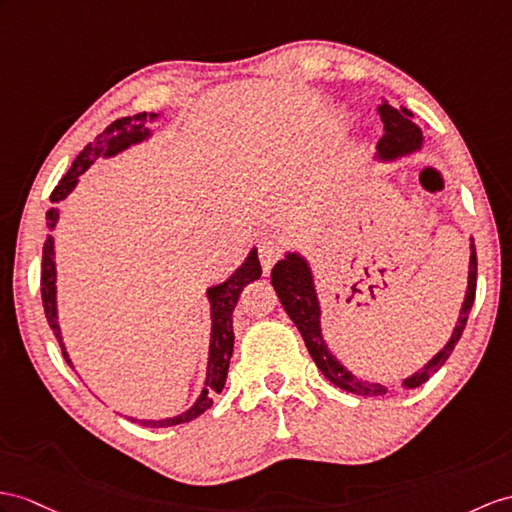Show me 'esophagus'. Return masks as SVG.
Wrapping results in <instances>:
<instances>
[{
  "mask_svg": "<svg viewBox=\"0 0 512 512\" xmlns=\"http://www.w3.org/2000/svg\"><path fill=\"white\" fill-rule=\"evenodd\" d=\"M284 245L286 239L284 236H267L265 241H260L258 245V256H260V265H263V271L267 273L273 265H276V260L282 256L284 252Z\"/></svg>",
  "mask_w": 512,
  "mask_h": 512,
  "instance_id": "esophagus-1",
  "label": "esophagus"
}]
</instances>
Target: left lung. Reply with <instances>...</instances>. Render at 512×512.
<instances>
[{
    "instance_id": "8db88e82",
    "label": "left lung",
    "mask_w": 512,
    "mask_h": 512,
    "mask_svg": "<svg viewBox=\"0 0 512 512\" xmlns=\"http://www.w3.org/2000/svg\"><path fill=\"white\" fill-rule=\"evenodd\" d=\"M378 112L384 123V136L376 145V158L380 162H391L413 152H419L423 145V132L413 121L415 117L413 112L404 106L393 108L386 99H382ZM476 278H478V256H476V245H473V239H469V276H467L465 302L460 306L458 321L452 330L450 341H447L443 350L436 352L426 365H423L419 371H415L413 376L404 378L402 382L404 389H415V386H421L432 376V373H436L445 365L447 358H450L458 339L463 336L473 299H476ZM271 284L280 297L286 315L291 317L299 334H302V339L308 347V354L313 356L315 365L319 367L323 376L347 393H356V395L386 393V386L358 378L356 373L347 369L341 360L330 352V347L326 345V339H323V330H321V304L315 289L313 269H310L308 260L302 254L286 252L284 258L278 260L276 267L271 269Z\"/></svg>"
}]
</instances>
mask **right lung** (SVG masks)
Listing matches in <instances>:
<instances>
[{"label": "right lung", "instance_id": "1", "mask_svg": "<svg viewBox=\"0 0 512 512\" xmlns=\"http://www.w3.org/2000/svg\"><path fill=\"white\" fill-rule=\"evenodd\" d=\"M160 115L156 112H139L134 117H121L117 121H112L110 126L95 136V141L86 145L82 152L73 160V165L69 171L62 176L58 186L52 193V202L60 204L62 199H67V195L78 186V178L82 173L89 169L95 160L99 158H112L121 152H126L128 147L139 145L147 141L152 136V130H149V123L158 121ZM58 208H49L47 210V228L49 234L43 245V273H41V295H43V308H45V317L49 328H52L54 336L60 343L62 356H65L67 365L73 369L71 358L65 350V343H62V332H60V323H58V308H56V252H54V236L52 230L58 223ZM260 263H258V249L252 247L249 249L247 258L241 263V267L236 269L232 276L215 286H208L206 297L210 302V345H208V367H206V382L204 389L199 393L195 404L184 410V413L176 417H165V419H134L132 421L141 423L145 428H169V426H180V423L193 421L202 413L213 406V395L221 393L223 386H226L228 378V367H230V356H232V347H234V330H232V313L234 306L239 302L241 291L245 289V284L254 282L260 278Z\"/></svg>", "mask_w": 512, "mask_h": 512}]
</instances>
